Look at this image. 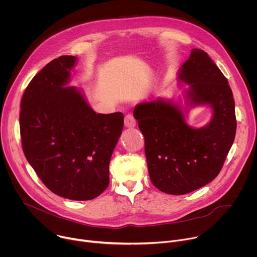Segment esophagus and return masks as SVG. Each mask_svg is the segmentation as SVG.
<instances>
[{
	"label": "esophagus",
	"mask_w": 257,
	"mask_h": 257,
	"mask_svg": "<svg viewBox=\"0 0 257 257\" xmlns=\"http://www.w3.org/2000/svg\"><path fill=\"white\" fill-rule=\"evenodd\" d=\"M124 125L126 127H130V128L136 126V119H135L133 115H131V114L125 115V117H124Z\"/></svg>",
	"instance_id": "obj_1"
}]
</instances>
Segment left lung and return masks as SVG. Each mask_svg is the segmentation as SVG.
I'll return each instance as SVG.
<instances>
[{"instance_id":"1","label":"left lung","mask_w":257,"mask_h":257,"mask_svg":"<svg viewBox=\"0 0 257 257\" xmlns=\"http://www.w3.org/2000/svg\"><path fill=\"white\" fill-rule=\"evenodd\" d=\"M178 78L188 84L185 90L188 106L213 108L207 125L189 126L181 107L163 98L140 103L134 110L144 136L150 180L169 194L189 193L215 179L236 130L234 101L227 79L204 50H191Z\"/></svg>"}]
</instances>
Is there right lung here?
<instances>
[{"instance_id":"1","label":"right lung","mask_w":257,"mask_h":257,"mask_svg":"<svg viewBox=\"0 0 257 257\" xmlns=\"http://www.w3.org/2000/svg\"><path fill=\"white\" fill-rule=\"evenodd\" d=\"M77 62L63 55L32 79L22 103L23 150L53 193L88 201L109 185V164L123 128V114L95 113L80 89L67 86Z\"/></svg>"}]
</instances>
